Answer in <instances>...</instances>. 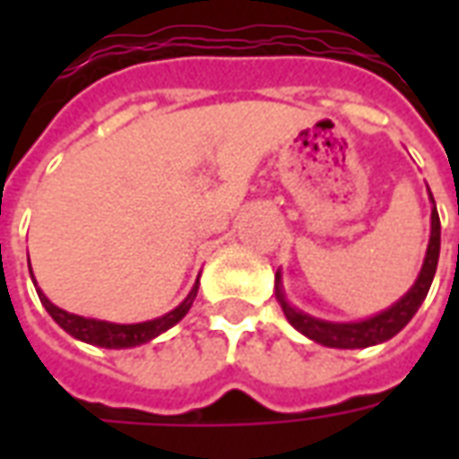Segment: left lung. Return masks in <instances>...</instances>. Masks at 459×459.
<instances>
[{
    "label": "left lung",
    "mask_w": 459,
    "mask_h": 459,
    "mask_svg": "<svg viewBox=\"0 0 459 459\" xmlns=\"http://www.w3.org/2000/svg\"><path fill=\"white\" fill-rule=\"evenodd\" d=\"M430 240H428V250H425L423 268L415 278L413 288L405 292L403 298L394 302L391 307L378 312L374 317L359 319V322H327V319L312 317L302 309L292 307L282 292V275L280 270L275 273V295L285 317L292 327L298 329L299 334H305L312 342H317L322 346H332V349H366V346L384 344L391 337H395L401 329L413 319L418 307L423 305L428 290L433 285L435 270H437V258H440V216L435 209V199L430 194Z\"/></svg>",
    "instance_id": "left-lung-1"
}]
</instances>
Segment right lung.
Returning <instances> with one entry per match:
<instances>
[{
	"mask_svg": "<svg viewBox=\"0 0 459 459\" xmlns=\"http://www.w3.org/2000/svg\"><path fill=\"white\" fill-rule=\"evenodd\" d=\"M29 273H31V263H29ZM34 278V273H31ZM36 295L41 299V305L46 307V312L54 317V322L58 327L68 332L71 337L78 339V342H85V344L103 346V349H130V346H140L152 342L154 337H160L161 332L171 329L177 322L186 317V312L194 305L196 299V292H199V280L194 282V288L186 298L181 299L177 307L161 315L157 319H150V322H137V325H117V322H105V319H93V317H81V315H74V312H65V309L56 307L51 299L46 298L41 288L36 285Z\"/></svg>",
	"mask_w": 459,
	"mask_h": 459,
	"instance_id": "add662e5",
	"label": "right lung"
}]
</instances>
